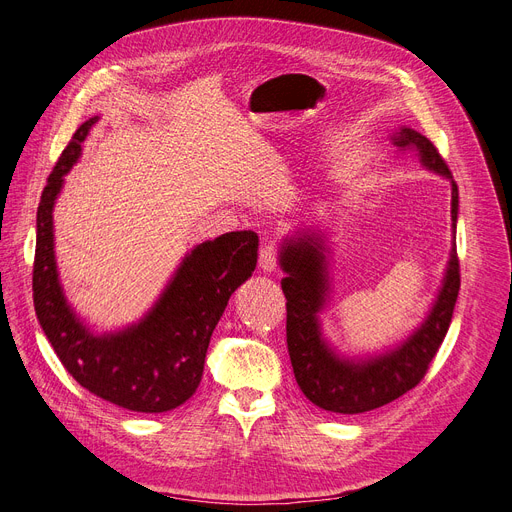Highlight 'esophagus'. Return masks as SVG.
Wrapping results in <instances>:
<instances>
[{
	"label": "esophagus",
	"mask_w": 512,
	"mask_h": 512,
	"mask_svg": "<svg viewBox=\"0 0 512 512\" xmlns=\"http://www.w3.org/2000/svg\"><path fill=\"white\" fill-rule=\"evenodd\" d=\"M276 261H278V245L276 240H265L259 251V270L261 272H274L276 270Z\"/></svg>",
	"instance_id": "34e87169"
}]
</instances>
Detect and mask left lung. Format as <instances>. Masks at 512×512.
Instances as JSON below:
<instances>
[{"mask_svg":"<svg viewBox=\"0 0 512 512\" xmlns=\"http://www.w3.org/2000/svg\"><path fill=\"white\" fill-rule=\"evenodd\" d=\"M400 151H415L427 168L450 180L452 201V249L436 301L423 324L400 344L380 355L344 357L321 332L319 313L330 301V247L319 228H301L286 236L280 245V267L286 274L282 290L286 297V342L303 394L324 411L357 415L380 409L415 388L436 357L448 332L456 297L461 288L459 257H456V215H459V186L452 180L446 161L434 143L421 132L400 126L392 134Z\"/></svg>","mask_w":512,"mask_h":512,"instance_id":"left-lung-1","label":"left lung"}]
</instances>
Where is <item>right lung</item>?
<instances>
[{
    "label": "right lung",
    "mask_w": 512,
    "mask_h": 512,
    "mask_svg": "<svg viewBox=\"0 0 512 512\" xmlns=\"http://www.w3.org/2000/svg\"><path fill=\"white\" fill-rule=\"evenodd\" d=\"M97 120L80 124L43 188L33 265L35 311L53 351L80 386L128 411L166 413L199 388L211 334L232 292L255 272L259 236L240 230L201 242L137 324L95 334L64 297L53 251V205Z\"/></svg>",
    "instance_id": "add662e5"
}]
</instances>
